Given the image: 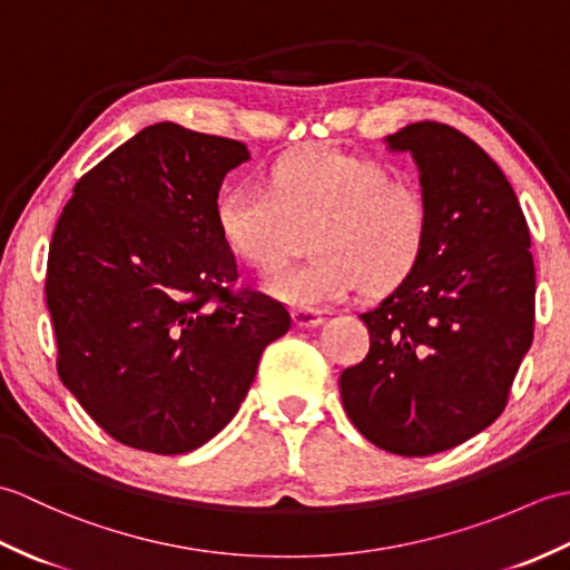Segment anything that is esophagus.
Segmentation results:
<instances>
[{
  "label": "esophagus",
  "mask_w": 570,
  "mask_h": 570,
  "mask_svg": "<svg viewBox=\"0 0 570 570\" xmlns=\"http://www.w3.org/2000/svg\"><path fill=\"white\" fill-rule=\"evenodd\" d=\"M292 316H294V323L301 325V328H316V325L323 323V313L316 308H294Z\"/></svg>",
  "instance_id": "1"
}]
</instances>
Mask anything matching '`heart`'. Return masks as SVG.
<instances>
[{
    "mask_svg": "<svg viewBox=\"0 0 570 570\" xmlns=\"http://www.w3.org/2000/svg\"><path fill=\"white\" fill-rule=\"evenodd\" d=\"M217 233L259 274L282 269L301 229L313 259L269 278L296 306H325L365 284L384 292L411 274L429 237V203L414 180L390 176L372 156L308 144L269 166L266 188L227 186L215 203Z\"/></svg>",
    "mask_w": 570,
    "mask_h": 570,
    "instance_id": "obj_1",
    "label": "heart"
}]
</instances>
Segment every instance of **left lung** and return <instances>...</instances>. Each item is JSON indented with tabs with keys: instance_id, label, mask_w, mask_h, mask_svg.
<instances>
[{
	"instance_id": "1",
	"label": "left lung",
	"mask_w": 570,
	"mask_h": 570,
	"mask_svg": "<svg viewBox=\"0 0 570 570\" xmlns=\"http://www.w3.org/2000/svg\"><path fill=\"white\" fill-rule=\"evenodd\" d=\"M429 203L419 264L362 313L370 353L341 374L350 421L382 451L419 458L488 429L534 341L531 237L502 168L441 122L386 137Z\"/></svg>"
}]
</instances>
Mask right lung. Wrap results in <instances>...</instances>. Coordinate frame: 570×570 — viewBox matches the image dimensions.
<instances>
[{
  "instance_id": "obj_1",
  "label": "right lung",
  "mask_w": 570,
  "mask_h": 570,
  "mask_svg": "<svg viewBox=\"0 0 570 570\" xmlns=\"http://www.w3.org/2000/svg\"><path fill=\"white\" fill-rule=\"evenodd\" d=\"M247 159L242 141L151 125L90 168L58 217L46 269L58 377L137 451L208 443L237 414L264 347L292 328L272 296L229 292L237 262L215 203Z\"/></svg>"
}]
</instances>
